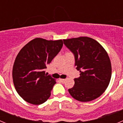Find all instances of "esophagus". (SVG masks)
Masks as SVG:
<instances>
[{
    "instance_id": "obj_1",
    "label": "esophagus",
    "mask_w": 123,
    "mask_h": 123,
    "mask_svg": "<svg viewBox=\"0 0 123 123\" xmlns=\"http://www.w3.org/2000/svg\"><path fill=\"white\" fill-rule=\"evenodd\" d=\"M60 81L62 82V83H65V81H66V80H65V79H60Z\"/></svg>"
}]
</instances>
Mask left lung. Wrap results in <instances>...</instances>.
<instances>
[{
	"mask_svg": "<svg viewBox=\"0 0 123 123\" xmlns=\"http://www.w3.org/2000/svg\"><path fill=\"white\" fill-rule=\"evenodd\" d=\"M64 44L73 53L75 66L80 76L75 78L70 95L80 102L98 98L106 90L111 76L110 59L105 49L89 37L63 39Z\"/></svg>",
	"mask_w": 123,
	"mask_h": 123,
	"instance_id": "obj_1",
	"label": "left lung"
}]
</instances>
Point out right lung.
Masks as SVG:
<instances>
[{
    "label": "right lung",
    "mask_w": 123,
    "mask_h": 123,
    "mask_svg": "<svg viewBox=\"0 0 123 123\" xmlns=\"http://www.w3.org/2000/svg\"><path fill=\"white\" fill-rule=\"evenodd\" d=\"M63 44L62 39L37 37L20 50L14 62L12 77L15 89L26 102L41 105L50 97L56 81L45 71Z\"/></svg>",
    "instance_id": "add662e5"
}]
</instances>
